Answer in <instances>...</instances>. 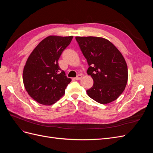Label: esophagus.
Segmentation results:
<instances>
[{"label":"esophagus","mask_w":153,"mask_h":153,"mask_svg":"<svg viewBox=\"0 0 153 153\" xmlns=\"http://www.w3.org/2000/svg\"><path fill=\"white\" fill-rule=\"evenodd\" d=\"M82 78V76L81 75H78L75 78V80H80Z\"/></svg>","instance_id":"obj_1"}]
</instances>
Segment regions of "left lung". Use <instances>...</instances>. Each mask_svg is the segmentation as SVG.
<instances>
[{"label": "left lung", "instance_id": "1", "mask_svg": "<svg viewBox=\"0 0 153 153\" xmlns=\"http://www.w3.org/2000/svg\"><path fill=\"white\" fill-rule=\"evenodd\" d=\"M89 66L87 73L94 81L87 91L91 98L101 104L117 100L126 87L128 67L119 50L108 39L100 37L75 38Z\"/></svg>", "mask_w": 153, "mask_h": 153}]
</instances>
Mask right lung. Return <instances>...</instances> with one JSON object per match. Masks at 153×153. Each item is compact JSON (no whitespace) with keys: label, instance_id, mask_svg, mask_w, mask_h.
<instances>
[{"label":"right lung","instance_id":"obj_1","mask_svg":"<svg viewBox=\"0 0 153 153\" xmlns=\"http://www.w3.org/2000/svg\"><path fill=\"white\" fill-rule=\"evenodd\" d=\"M72 39V36H48L27 59L23 82L29 95L38 103L52 105L65 93L71 79L60 68L58 60Z\"/></svg>","mask_w":153,"mask_h":153}]
</instances>
